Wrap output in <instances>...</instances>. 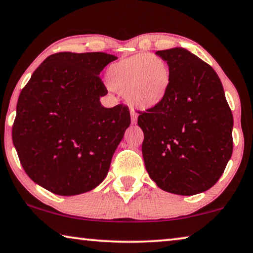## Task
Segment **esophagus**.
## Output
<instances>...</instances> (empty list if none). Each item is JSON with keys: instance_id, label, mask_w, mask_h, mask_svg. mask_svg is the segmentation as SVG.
<instances>
[{"instance_id": "1", "label": "esophagus", "mask_w": 253, "mask_h": 253, "mask_svg": "<svg viewBox=\"0 0 253 253\" xmlns=\"http://www.w3.org/2000/svg\"><path fill=\"white\" fill-rule=\"evenodd\" d=\"M137 116H138V114L136 111H134L133 109L130 110V117H131V123L133 124H135L136 122H137Z\"/></svg>"}]
</instances>
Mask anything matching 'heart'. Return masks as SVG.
I'll return each instance as SVG.
<instances>
[{
    "instance_id": "1",
    "label": "heart",
    "mask_w": 253,
    "mask_h": 253,
    "mask_svg": "<svg viewBox=\"0 0 253 253\" xmlns=\"http://www.w3.org/2000/svg\"><path fill=\"white\" fill-rule=\"evenodd\" d=\"M107 80L112 89L126 95L130 105L147 109L166 98L171 73L160 56L136 54L111 64Z\"/></svg>"
}]
</instances>
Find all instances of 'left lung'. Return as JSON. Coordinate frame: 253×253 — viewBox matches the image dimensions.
Listing matches in <instances>:
<instances>
[{
    "instance_id": "8db88e82",
    "label": "left lung",
    "mask_w": 253,
    "mask_h": 253,
    "mask_svg": "<svg viewBox=\"0 0 253 253\" xmlns=\"http://www.w3.org/2000/svg\"><path fill=\"white\" fill-rule=\"evenodd\" d=\"M170 67L168 93L139 111L147 173L175 195L206 191L218 181L233 152V115L213 67L183 48L158 50Z\"/></svg>"
}]
</instances>
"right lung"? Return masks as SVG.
Instances as JSON below:
<instances>
[{
    "label": "right lung",
    "mask_w": 253,
    "mask_h": 253,
    "mask_svg": "<svg viewBox=\"0 0 253 253\" xmlns=\"http://www.w3.org/2000/svg\"><path fill=\"white\" fill-rule=\"evenodd\" d=\"M117 57L61 51L40 64L21 90L12 141L29 178L50 192L73 196L102 182L130 125L125 105L105 108L99 74Z\"/></svg>",
    "instance_id": "right-lung-1"
}]
</instances>
